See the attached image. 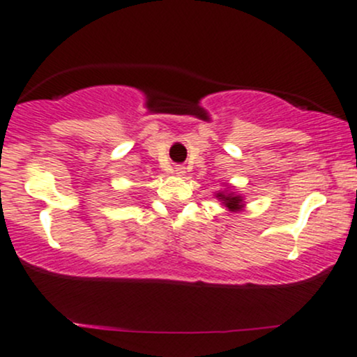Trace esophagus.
Here are the masks:
<instances>
[{"instance_id":"obj_1","label":"esophagus","mask_w":357,"mask_h":357,"mask_svg":"<svg viewBox=\"0 0 357 357\" xmlns=\"http://www.w3.org/2000/svg\"><path fill=\"white\" fill-rule=\"evenodd\" d=\"M172 172H174L176 176H185V169H183L181 166H176L174 171H172Z\"/></svg>"}]
</instances>
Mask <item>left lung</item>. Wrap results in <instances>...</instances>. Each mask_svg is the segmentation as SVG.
<instances>
[{"mask_svg": "<svg viewBox=\"0 0 357 357\" xmlns=\"http://www.w3.org/2000/svg\"><path fill=\"white\" fill-rule=\"evenodd\" d=\"M213 197L217 198V200L222 204V207H226L227 212L231 213H236V212H241V210H245L246 204H245V197H243L241 193H236L234 188L232 186H226L222 191H217Z\"/></svg>", "mask_w": 357, "mask_h": 357, "instance_id": "8db88e82", "label": "left lung"}]
</instances>
